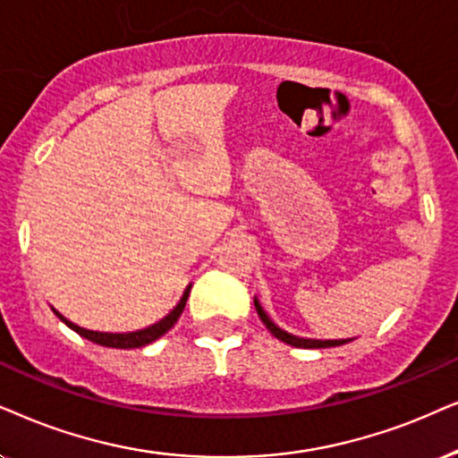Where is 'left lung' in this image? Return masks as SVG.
I'll list each match as a JSON object with an SVG mask.
<instances>
[{
    "label": "left lung",
    "mask_w": 458,
    "mask_h": 458,
    "mask_svg": "<svg viewBox=\"0 0 458 458\" xmlns=\"http://www.w3.org/2000/svg\"><path fill=\"white\" fill-rule=\"evenodd\" d=\"M255 310H258L259 318L264 325L267 327V331H270L274 337H278L280 341H284V344H289L293 347H306V350H318V347H335V345H341L345 344L344 339H333V341H320V339H303V337H295V335H289L283 328H278L274 322L267 318V314L261 310V306L258 301H255Z\"/></svg>",
    "instance_id": "8db88e82"
}]
</instances>
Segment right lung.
<instances>
[{"label": "right lung", "mask_w": 458, "mask_h": 458, "mask_svg": "<svg viewBox=\"0 0 458 458\" xmlns=\"http://www.w3.org/2000/svg\"><path fill=\"white\" fill-rule=\"evenodd\" d=\"M188 295H191V286H188V289L184 291V295H182V300H180L178 306L172 310V314H167L165 318H163L161 322H157V325L144 328V331H136V333H96V331H88V328H81V327L72 325V322L64 320L60 314L58 316L66 322V325L72 328V331L79 333L85 339L94 341V344H98V345L119 347V350H131V347L148 345V344H152V341H157L158 337H161V335H165L169 328H172L175 322H178L182 310H184V306H186Z\"/></svg>", "instance_id": "right-lung-1"}]
</instances>
